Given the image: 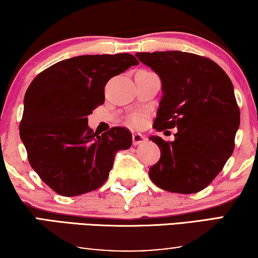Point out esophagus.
Segmentation results:
<instances>
[{
    "label": "esophagus",
    "mask_w": 258,
    "mask_h": 258,
    "mask_svg": "<svg viewBox=\"0 0 258 258\" xmlns=\"http://www.w3.org/2000/svg\"><path fill=\"white\" fill-rule=\"evenodd\" d=\"M146 141V137L143 135H141L139 133H134L133 134V144L134 146H139V144L143 143Z\"/></svg>",
    "instance_id": "1"
}]
</instances>
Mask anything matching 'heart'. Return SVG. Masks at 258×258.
<instances>
[{
	"instance_id": "obj_1",
	"label": "heart",
	"mask_w": 258,
	"mask_h": 258,
	"mask_svg": "<svg viewBox=\"0 0 258 258\" xmlns=\"http://www.w3.org/2000/svg\"><path fill=\"white\" fill-rule=\"evenodd\" d=\"M130 122H132V124L134 125H140L141 124V118L139 117V116H133L132 118H130Z\"/></svg>"
}]
</instances>
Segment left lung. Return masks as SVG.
Here are the masks:
<instances>
[{
	"label": "left lung",
	"mask_w": 258,
	"mask_h": 258,
	"mask_svg": "<svg viewBox=\"0 0 258 258\" xmlns=\"http://www.w3.org/2000/svg\"><path fill=\"white\" fill-rule=\"evenodd\" d=\"M162 81L163 96L154 121L157 132L177 128L175 141L158 136L161 157L149 177L161 189L194 194L220 174L235 148L239 108L231 80L213 59L191 52H137Z\"/></svg>",
	"instance_id": "left-lung-1"
}]
</instances>
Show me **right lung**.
<instances>
[{"instance_id":"obj_1","label":"right lung","mask_w":258,"mask_h":258,"mask_svg":"<svg viewBox=\"0 0 258 258\" xmlns=\"http://www.w3.org/2000/svg\"><path fill=\"white\" fill-rule=\"evenodd\" d=\"M137 64L126 52L76 56L49 67L28 87L20 136L31 168L58 195L100 188L115 154L132 147L128 129L114 126L97 135L87 116L104 103L108 81Z\"/></svg>"}]
</instances>
